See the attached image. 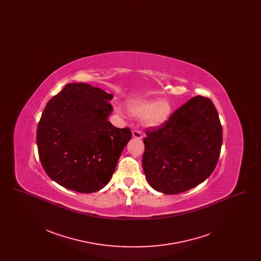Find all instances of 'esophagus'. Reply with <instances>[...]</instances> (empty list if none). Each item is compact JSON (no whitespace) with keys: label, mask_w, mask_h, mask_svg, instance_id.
Segmentation results:
<instances>
[{"label":"esophagus","mask_w":261,"mask_h":261,"mask_svg":"<svg viewBox=\"0 0 261 261\" xmlns=\"http://www.w3.org/2000/svg\"><path fill=\"white\" fill-rule=\"evenodd\" d=\"M132 135H133L134 138H136V139H142L143 138V133L141 131H139V130L132 131Z\"/></svg>","instance_id":"obj_1"}]
</instances>
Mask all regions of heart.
<instances>
[{"mask_svg": "<svg viewBox=\"0 0 261 261\" xmlns=\"http://www.w3.org/2000/svg\"><path fill=\"white\" fill-rule=\"evenodd\" d=\"M129 111L137 117H143L148 126L164 124L172 114V105L167 99L136 100L130 102Z\"/></svg>", "mask_w": 261, "mask_h": 261, "instance_id": "1", "label": "heart"}]
</instances>
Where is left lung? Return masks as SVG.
<instances>
[{
	"label": "left lung",
	"instance_id": "obj_1",
	"mask_svg": "<svg viewBox=\"0 0 261 261\" xmlns=\"http://www.w3.org/2000/svg\"><path fill=\"white\" fill-rule=\"evenodd\" d=\"M146 135L144 172L150 186L167 195L186 192L211 176L223 138L218 112L202 96L189 99Z\"/></svg>",
	"mask_w": 261,
	"mask_h": 261
}]
</instances>
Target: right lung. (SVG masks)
<instances>
[{
  "label": "right lung",
  "instance_id": "obj_1",
  "mask_svg": "<svg viewBox=\"0 0 261 261\" xmlns=\"http://www.w3.org/2000/svg\"><path fill=\"white\" fill-rule=\"evenodd\" d=\"M113 97L86 83H69L48 101L38 123V153L51 180L90 194L106 186L131 139L108 120Z\"/></svg>",
  "mask_w": 261,
  "mask_h": 261
}]
</instances>
